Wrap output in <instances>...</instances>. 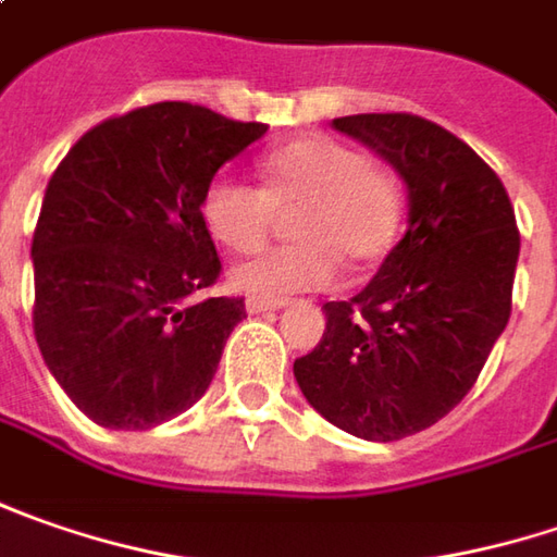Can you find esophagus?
I'll return each mask as SVG.
<instances>
[{
	"mask_svg": "<svg viewBox=\"0 0 557 557\" xmlns=\"http://www.w3.org/2000/svg\"><path fill=\"white\" fill-rule=\"evenodd\" d=\"M286 305V299H258V296H249L246 299V311L249 314H264V311H280Z\"/></svg>",
	"mask_w": 557,
	"mask_h": 557,
	"instance_id": "obj_1",
	"label": "esophagus"
}]
</instances>
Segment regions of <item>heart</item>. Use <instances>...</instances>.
<instances>
[{
	"instance_id": "heart-1",
	"label": "heart",
	"mask_w": 557,
	"mask_h": 557,
	"mask_svg": "<svg viewBox=\"0 0 557 557\" xmlns=\"http://www.w3.org/2000/svg\"><path fill=\"white\" fill-rule=\"evenodd\" d=\"M302 206L293 218L299 246L258 252L231 268V283L258 299L324 289L336 280V255L374 261L393 239L399 196L393 181L349 143L311 136L264 158V186L218 174L206 186L202 218L218 243L252 252L264 243L274 208Z\"/></svg>"
}]
</instances>
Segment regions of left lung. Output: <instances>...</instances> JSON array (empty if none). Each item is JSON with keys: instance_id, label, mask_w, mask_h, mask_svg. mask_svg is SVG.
Here are the masks:
<instances>
[{"instance_id": "left-lung-1", "label": "left lung", "mask_w": 557, "mask_h": 557, "mask_svg": "<svg viewBox=\"0 0 557 557\" xmlns=\"http://www.w3.org/2000/svg\"><path fill=\"white\" fill-rule=\"evenodd\" d=\"M408 189V227L374 280L326 302V330L296 358L308 405L339 430L396 443L471 393L511 314L515 208L468 143L418 114L333 117Z\"/></svg>"}]
</instances>
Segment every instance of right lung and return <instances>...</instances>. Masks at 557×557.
Returning a JSON list of instances; mask_svg holds the SVG:
<instances>
[{
    "label": "right lung",
    "instance_id": "add662e5",
    "mask_svg": "<svg viewBox=\"0 0 557 557\" xmlns=\"http://www.w3.org/2000/svg\"><path fill=\"white\" fill-rule=\"evenodd\" d=\"M189 102L84 134L46 186L34 231V333L89 421L149 430L206 396L243 299H202L221 274L202 196L264 136Z\"/></svg>",
    "mask_w": 557,
    "mask_h": 557
}]
</instances>
